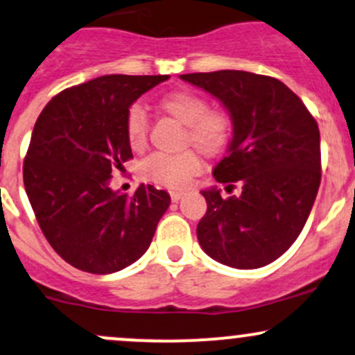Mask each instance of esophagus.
<instances>
[{
  "instance_id": "1",
  "label": "esophagus",
  "mask_w": 355,
  "mask_h": 355,
  "mask_svg": "<svg viewBox=\"0 0 355 355\" xmlns=\"http://www.w3.org/2000/svg\"><path fill=\"white\" fill-rule=\"evenodd\" d=\"M184 196H185L184 192H177V190H173V192H170V197H171V200H173V202H178Z\"/></svg>"
}]
</instances>
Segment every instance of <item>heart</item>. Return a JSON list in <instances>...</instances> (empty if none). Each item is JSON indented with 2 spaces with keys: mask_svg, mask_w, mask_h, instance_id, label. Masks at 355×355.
Listing matches in <instances>:
<instances>
[{
  "mask_svg": "<svg viewBox=\"0 0 355 355\" xmlns=\"http://www.w3.org/2000/svg\"><path fill=\"white\" fill-rule=\"evenodd\" d=\"M159 111L185 126V145H193L204 155H217L227 146L232 135L231 118L224 111L209 109L207 101L192 91H173L158 103ZM150 119L141 106H133L126 116L128 141L133 150H143L148 141ZM200 168L192 150L182 153H155L143 162V175L155 184L180 189Z\"/></svg>",
  "mask_w": 355,
  "mask_h": 355,
  "instance_id": "heart-1",
  "label": "heart"
}]
</instances>
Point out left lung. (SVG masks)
Here are the masks:
<instances>
[{
  "instance_id": "1",
  "label": "left lung",
  "mask_w": 355,
  "mask_h": 355,
  "mask_svg": "<svg viewBox=\"0 0 355 355\" xmlns=\"http://www.w3.org/2000/svg\"><path fill=\"white\" fill-rule=\"evenodd\" d=\"M227 109L232 139L214 168L241 196L202 190L207 212L197 225L202 249L225 266L254 270L297 241L320 187V131L302 99L282 80L244 70L180 76Z\"/></svg>"
}]
</instances>
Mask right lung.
Here are the masks:
<instances>
[{"mask_svg":"<svg viewBox=\"0 0 355 355\" xmlns=\"http://www.w3.org/2000/svg\"><path fill=\"white\" fill-rule=\"evenodd\" d=\"M170 76H103L57 94L35 123L23 163L26 196L42 232L77 270L109 275L146 252L170 205L165 190H112V171L133 158L131 104Z\"/></svg>","mask_w":355,"mask_h":355,"instance_id":"1","label":"right lung"}]
</instances>
